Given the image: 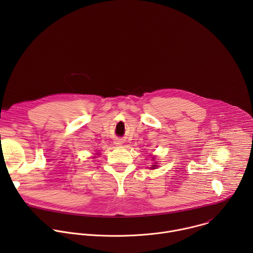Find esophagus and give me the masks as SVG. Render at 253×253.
Listing matches in <instances>:
<instances>
[{"instance_id":"1","label":"esophagus","mask_w":253,"mask_h":253,"mask_svg":"<svg viewBox=\"0 0 253 253\" xmlns=\"http://www.w3.org/2000/svg\"><path fill=\"white\" fill-rule=\"evenodd\" d=\"M115 144H116V145H121V144H122V141L117 140V141H115Z\"/></svg>"}]
</instances>
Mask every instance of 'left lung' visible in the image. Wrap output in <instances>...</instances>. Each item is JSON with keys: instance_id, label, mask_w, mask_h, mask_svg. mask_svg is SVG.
<instances>
[{"instance_id": "8db88e82", "label": "left lung", "mask_w": 253, "mask_h": 253, "mask_svg": "<svg viewBox=\"0 0 253 253\" xmlns=\"http://www.w3.org/2000/svg\"><path fill=\"white\" fill-rule=\"evenodd\" d=\"M152 159H153V160H154V159H155V158H154V157H152ZM151 166H152V167H150V168H151V169H155V168H156V167H157V166H158V165H156V164H155V163H154V165H151Z\"/></svg>"}]
</instances>
